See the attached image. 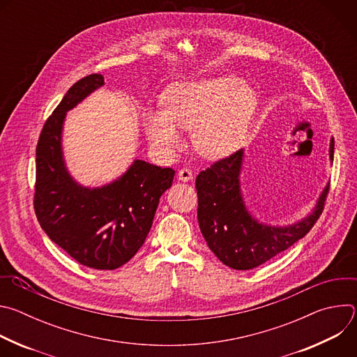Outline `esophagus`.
<instances>
[{
	"mask_svg": "<svg viewBox=\"0 0 357 357\" xmlns=\"http://www.w3.org/2000/svg\"><path fill=\"white\" fill-rule=\"evenodd\" d=\"M192 178H193L192 171L188 169V168H183V169H181V171L178 172V179H179L181 182H189V181H192Z\"/></svg>",
	"mask_w": 357,
	"mask_h": 357,
	"instance_id": "34e87169",
	"label": "esophagus"
}]
</instances>
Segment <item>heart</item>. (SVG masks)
Returning <instances> with one entry per match:
<instances>
[{"label":"heart","instance_id":"obj_1","mask_svg":"<svg viewBox=\"0 0 357 357\" xmlns=\"http://www.w3.org/2000/svg\"><path fill=\"white\" fill-rule=\"evenodd\" d=\"M257 107L256 90L234 76L176 82L165 91L164 110L144 113V128L162 152L181 142L178 127L192 130L199 154L218 160L244 144Z\"/></svg>","mask_w":357,"mask_h":357}]
</instances>
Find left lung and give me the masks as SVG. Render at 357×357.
<instances>
[{"instance_id": "obj_1", "label": "left lung", "mask_w": 357, "mask_h": 357, "mask_svg": "<svg viewBox=\"0 0 357 357\" xmlns=\"http://www.w3.org/2000/svg\"><path fill=\"white\" fill-rule=\"evenodd\" d=\"M333 149L335 141L331 138V161ZM243 158L244 151L240 149L196 176L200 231L215 256L233 270L256 268L302 238L319 219L329 190L328 183L312 212L296 223H261L248 212L241 193Z\"/></svg>"}]
</instances>
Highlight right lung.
<instances>
[{
    "label": "right lung",
    "mask_w": 357,
    "mask_h": 357,
    "mask_svg": "<svg viewBox=\"0 0 357 357\" xmlns=\"http://www.w3.org/2000/svg\"><path fill=\"white\" fill-rule=\"evenodd\" d=\"M105 84L89 75L65 94L39 135L33 208L47 237L82 266L116 270L144 244L160 197L171 188L175 171L134 160L116 181L83 186L69 174L62 149L66 113Z\"/></svg>",
    "instance_id": "right-lung-1"
}]
</instances>
